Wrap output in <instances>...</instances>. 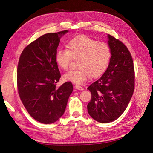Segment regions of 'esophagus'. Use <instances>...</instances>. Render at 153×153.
Here are the masks:
<instances>
[{"label":"esophagus","mask_w":153,"mask_h":153,"mask_svg":"<svg viewBox=\"0 0 153 153\" xmlns=\"http://www.w3.org/2000/svg\"><path fill=\"white\" fill-rule=\"evenodd\" d=\"M75 89H76L77 90H80V91L84 90V88L81 87L80 85H75Z\"/></svg>","instance_id":"obj_1"}]
</instances>
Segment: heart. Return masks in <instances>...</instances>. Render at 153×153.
Masks as SVG:
<instances>
[{"label": "heart", "mask_w": 153, "mask_h": 153, "mask_svg": "<svg viewBox=\"0 0 153 153\" xmlns=\"http://www.w3.org/2000/svg\"><path fill=\"white\" fill-rule=\"evenodd\" d=\"M67 49L58 50L55 55V62L64 71L68 69L73 59H78V69L64 75L66 81L80 85L89 79L91 76H101L108 68L112 57L109 45L98 42L85 35L75 37L69 41Z\"/></svg>", "instance_id": "obj_1"}]
</instances>
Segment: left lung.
<instances>
[{
  "instance_id": "obj_1",
  "label": "left lung",
  "mask_w": 153,
  "mask_h": 153,
  "mask_svg": "<svg viewBox=\"0 0 153 153\" xmlns=\"http://www.w3.org/2000/svg\"><path fill=\"white\" fill-rule=\"evenodd\" d=\"M112 57L108 68L98 80L87 88L91 100L88 113L96 121L108 123L118 119L126 110L135 87L133 59L121 41L108 34Z\"/></svg>"
}]
</instances>
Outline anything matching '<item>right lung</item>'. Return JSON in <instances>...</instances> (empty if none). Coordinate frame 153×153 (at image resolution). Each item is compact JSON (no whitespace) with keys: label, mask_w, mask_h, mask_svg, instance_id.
I'll use <instances>...</instances> for the list:
<instances>
[{"label":"right lung","mask_w":153,"mask_h":153,"mask_svg":"<svg viewBox=\"0 0 153 153\" xmlns=\"http://www.w3.org/2000/svg\"><path fill=\"white\" fill-rule=\"evenodd\" d=\"M68 30L39 37L24 48L17 69V87L22 103L31 117L43 124L53 123L65 112L73 87L61 78L55 55L60 39Z\"/></svg>","instance_id":"add662e5"}]
</instances>
